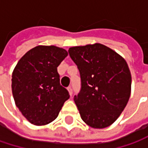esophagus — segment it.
<instances>
[{
    "label": "esophagus",
    "instance_id": "obj_1",
    "mask_svg": "<svg viewBox=\"0 0 148 148\" xmlns=\"http://www.w3.org/2000/svg\"><path fill=\"white\" fill-rule=\"evenodd\" d=\"M68 91H69V94L72 96V94H73V89H72V87H71V86H69V87H68Z\"/></svg>",
    "mask_w": 148,
    "mask_h": 148
}]
</instances>
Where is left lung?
Listing matches in <instances>:
<instances>
[{"label": "left lung", "instance_id": "1", "mask_svg": "<svg viewBox=\"0 0 148 148\" xmlns=\"http://www.w3.org/2000/svg\"><path fill=\"white\" fill-rule=\"evenodd\" d=\"M69 56L80 74L74 103L90 127L103 129L121 115L130 97L131 74L126 61L101 44L71 47Z\"/></svg>", "mask_w": 148, "mask_h": 148}]
</instances>
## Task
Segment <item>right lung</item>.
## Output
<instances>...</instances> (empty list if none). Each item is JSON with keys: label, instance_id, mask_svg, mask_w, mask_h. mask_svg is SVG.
<instances>
[{"label": "right lung", "instance_id": "add662e5", "mask_svg": "<svg viewBox=\"0 0 148 148\" xmlns=\"http://www.w3.org/2000/svg\"><path fill=\"white\" fill-rule=\"evenodd\" d=\"M67 56L64 49L38 45L18 62L12 74V92L16 106L31 123L41 126L53 122L69 99L57 72Z\"/></svg>", "mask_w": 148, "mask_h": 148}]
</instances>
